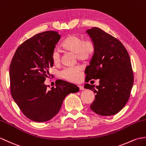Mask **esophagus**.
Instances as JSON below:
<instances>
[{"mask_svg":"<svg viewBox=\"0 0 146 146\" xmlns=\"http://www.w3.org/2000/svg\"><path fill=\"white\" fill-rule=\"evenodd\" d=\"M78 87H79V89H80V90H84V86H83L79 85V86H78Z\"/></svg>","mask_w":146,"mask_h":146,"instance_id":"1","label":"esophagus"}]
</instances>
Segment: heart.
Segmentation results:
<instances>
[{"mask_svg": "<svg viewBox=\"0 0 146 146\" xmlns=\"http://www.w3.org/2000/svg\"><path fill=\"white\" fill-rule=\"evenodd\" d=\"M62 46L65 50L75 53L77 58L81 61L91 59L96 50L95 43L92 38L90 37L84 38L82 36L75 34L68 36ZM51 58L54 65H58L61 60L58 51L54 50L51 55ZM81 67L80 66L65 68L60 72V76L70 82H78L81 79Z\"/></svg>", "mask_w": 146, "mask_h": 146, "instance_id": "obj_1", "label": "heart"}]
</instances>
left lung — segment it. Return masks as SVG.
Returning <instances> with one entry per match:
<instances>
[{"label":"left lung","instance_id":"1","mask_svg":"<svg viewBox=\"0 0 146 146\" xmlns=\"http://www.w3.org/2000/svg\"><path fill=\"white\" fill-rule=\"evenodd\" d=\"M96 45L86 79H100V85L86 83L84 88L96 94L90 108L101 116H111L124 107L130 97L134 74L129 55L119 40L98 27L87 30Z\"/></svg>","mask_w":146,"mask_h":146}]
</instances>
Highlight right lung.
<instances>
[{
    "mask_svg": "<svg viewBox=\"0 0 146 146\" xmlns=\"http://www.w3.org/2000/svg\"><path fill=\"white\" fill-rule=\"evenodd\" d=\"M60 38L55 31L36 34L18 47L11 61L12 96L22 113L32 121H49L58 113L68 94L79 91L75 84L63 80L50 91L44 84L53 64L51 55Z\"/></svg>",
    "mask_w": 146,
    "mask_h": 146,
    "instance_id": "right-lung-1",
    "label": "right lung"
}]
</instances>
